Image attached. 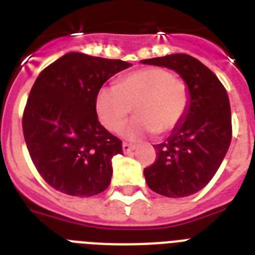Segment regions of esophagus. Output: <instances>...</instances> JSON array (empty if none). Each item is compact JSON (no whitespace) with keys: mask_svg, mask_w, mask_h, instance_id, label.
<instances>
[{"mask_svg":"<svg viewBox=\"0 0 255 255\" xmlns=\"http://www.w3.org/2000/svg\"><path fill=\"white\" fill-rule=\"evenodd\" d=\"M123 152L124 153H129V152H132L133 149L136 148V145H133V144H129V143H123Z\"/></svg>","mask_w":255,"mask_h":255,"instance_id":"34e87169","label":"esophagus"}]
</instances>
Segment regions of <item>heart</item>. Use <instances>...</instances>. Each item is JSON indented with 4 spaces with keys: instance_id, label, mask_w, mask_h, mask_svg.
Returning a JSON list of instances; mask_svg holds the SVG:
<instances>
[{
    "instance_id": "b5f03b06",
    "label": "heart",
    "mask_w": 255,
    "mask_h": 255,
    "mask_svg": "<svg viewBox=\"0 0 255 255\" xmlns=\"http://www.w3.org/2000/svg\"><path fill=\"white\" fill-rule=\"evenodd\" d=\"M190 103L186 83L161 67H145L127 74L118 86L102 87L96 95V114L104 127L118 131L135 110V119L123 128V135L137 140L155 132L165 133L185 118Z\"/></svg>"
}]
</instances>
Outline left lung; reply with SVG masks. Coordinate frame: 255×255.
<instances>
[{
	"instance_id": "obj_1",
	"label": "left lung",
	"mask_w": 255,
	"mask_h": 255,
	"mask_svg": "<svg viewBox=\"0 0 255 255\" xmlns=\"http://www.w3.org/2000/svg\"><path fill=\"white\" fill-rule=\"evenodd\" d=\"M140 62L176 71L190 92L185 118L165 141L156 144L157 159L144 168L147 185L165 197L197 193L213 178L232 141V112L225 87L205 65L188 54Z\"/></svg>"
}]
</instances>
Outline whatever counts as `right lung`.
I'll list each match as a JSON object with an SVG mask.
<instances>
[{
	"mask_svg": "<svg viewBox=\"0 0 255 255\" xmlns=\"http://www.w3.org/2000/svg\"><path fill=\"white\" fill-rule=\"evenodd\" d=\"M132 66L120 59L67 53L34 82L22 128L30 157L54 189L90 197L108 188L122 141L99 123L95 100L106 82Z\"/></svg>",
	"mask_w": 255,
	"mask_h": 255,
	"instance_id": "add662e5",
	"label": "right lung"
}]
</instances>
